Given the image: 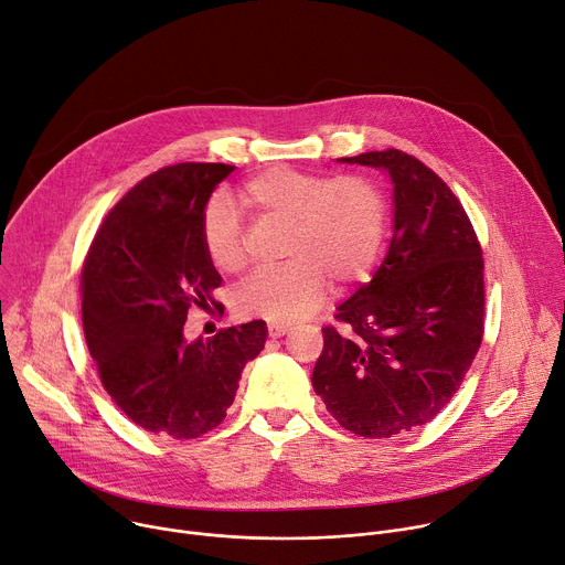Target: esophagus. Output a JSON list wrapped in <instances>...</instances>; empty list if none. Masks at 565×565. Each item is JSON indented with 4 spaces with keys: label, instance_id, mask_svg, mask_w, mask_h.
Returning <instances> with one entry per match:
<instances>
[{
    "label": "esophagus",
    "instance_id": "obj_1",
    "mask_svg": "<svg viewBox=\"0 0 565 565\" xmlns=\"http://www.w3.org/2000/svg\"><path fill=\"white\" fill-rule=\"evenodd\" d=\"M286 333H288V324H284V322H270L268 324V335L270 338H281Z\"/></svg>",
    "mask_w": 565,
    "mask_h": 565
}]
</instances>
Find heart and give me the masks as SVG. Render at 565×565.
I'll list each match as a JSON object with an SVG mask.
<instances>
[{
	"instance_id": "obj_1",
	"label": "heart",
	"mask_w": 565,
	"mask_h": 565,
	"mask_svg": "<svg viewBox=\"0 0 565 565\" xmlns=\"http://www.w3.org/2000/svg\"><path fill=\"white\" fill-rule=\"evenodd\" d=\"M238 200L259 223L286 227V264L252 275L236 290V309L245 318L299 320L324 301L329 284L335 290L361 284L379 262L387 200L367 175L329 178L275 167L243 182ZM200 241L216 270L234 275L245 268V230L223 195L204 204Z\"/></svg>"
}]
</instances>
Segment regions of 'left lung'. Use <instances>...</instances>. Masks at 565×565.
<instances>
[{"label":"left lung","mask_w":565,"mask_h":565,"mask_svg":"<svg viewBox=\"0 0 565 565\" xmlns=\"http://www.w3.org/2000/svg\"><path fill=\"white\" fill-rule=\"evenodd\" d=\"M347 164L394 182V236L374 279L322 329L316 394L349 433L383 439L428 424L459 390L484 333V259L448 184L403 150Z\"/></svg>","instance_id":"obj_1"}]
</instances>
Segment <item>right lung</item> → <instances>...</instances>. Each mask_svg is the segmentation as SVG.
Instances as JSON below:
<instances>
[{"instance_id":"add662e5","label":"right lung","mask_w":565,"mask_h":565,"mask_svg":"<svg viewBox=\"0 0 565 565\" xmlns=\"http://www.w3.org/2000/svg\"><path fill=\"white\" fill-rule=\"evenodd\" d=\"M234 167L182 162L137 182L98 225L81 270L83 331L100 383L139 428L195 439L234 403L241 372L266 344V322L186 342L191 309L216 306L221 275L200 216Z\"/></svg>"}]
</instances>
